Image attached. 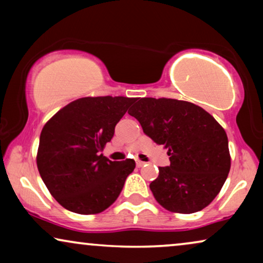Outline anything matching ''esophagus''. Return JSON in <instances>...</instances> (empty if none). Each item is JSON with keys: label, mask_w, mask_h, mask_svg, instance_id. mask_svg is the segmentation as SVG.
Segmentation results:
<instances>
[{"label": "esophagus", "mask_w": 263, "mask_h": 263, "mask_svg": "<svg viewBox=\"0 0 263 263\" xmlns=\"http://www.w3.org/2000/svg\"><path fill=\"white\" fill-rule=\"evenodd\" d=\"M143 165H145V163H143V161H141L140 159H136V166L141 167V166H143Z\"/></svg>", "instance_id": "1"}]
</instances>
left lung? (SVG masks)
<instances>
[{
  "mask_svg": "<svg viewBox=\"0 0 263 263\" xmlns=\"http://www.w3.org/2000/svg\"><path fill=\"white\" fill-rule=\"evenodd\" d=\"M128 111L143 133L164 145L170 166L149 184L154 199L172 213H195L220 192L231 167L228 135L195 104L171 98H139Z\"/></svg>",
  "mask_w": 263,
  "mask_h": 263,
  "instance_id": "left-lung-1",
  "label": "left lung"
}]
</instances>
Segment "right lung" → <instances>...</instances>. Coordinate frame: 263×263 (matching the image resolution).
I'll return each instance as SVG.
<instances>
[{
	"mask_svg": "<svg viewBox=\"0 0 263 263\" xmlns=\"http://www.w3.org/2000/svg\"><path fill=\"white\" fill-rule=\"evenodd\" d=\"M135 98L85 97L62 107L42 129L37 166L55 200L78 214L110 207L135 161H111L103 149Z\"/></svg>",
	"mask_w": 263,
	"mask_h": 263,
	"instance_id": "add662e5",
	"label": "right lung"
}]
</instances>
